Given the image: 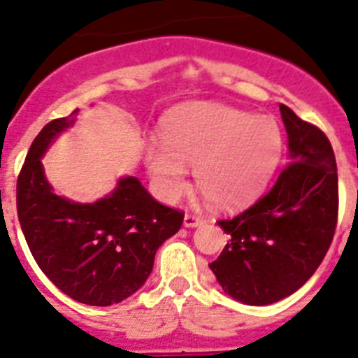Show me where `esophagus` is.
<instances>
[{
    "label": "esophagus",
    "instance_id": "esophagus-1",
    "mask_svg": "<svg viewBox=\"0 0 358 358\" xmlns=\"http://www.w3.org/2000/svg\"><path fill=\"white\" fill-rule=\"evenodd\" d=\"M182 224H185V227H199V225H202V218H199V216H193V215H185Z\"/></svg>",
    "mask_w": 358,
    "mask_h": 358
}]
</instances>
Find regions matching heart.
<instances>
[{
  "mask_svg": "<svg viewBox=\"0 0 358 358\" xmlns=\"http://www.w3.org/2000/svg\"><path fill=\"white\" fill-rule=\"evenodd\" d=\"M162 143L145 149L156 195L173 204L188 192L193 166L196 188L216 209H238L262 193L282 157V131L271 117L218 103L176 108L162 126Z\"/></svg>",
  "mask_w": 358,
  "mask_h": 358,
  "instance_id": "obj_1",
  "label": "heart"
}]
</instances>
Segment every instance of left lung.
I'll return each instance as SVG.
<instances>
[{
	"mask_svg": "<svg viewBox=\"0 0 358 358\" xmlns=\"http://www.w3.org/2000/svg\"><path fill=\"white\" fill-rule=\"evenodd\" d=\"M289 165L268 195L218 225L227 245L209 264L222 289L247 306H270L300 289L332 243L337 165L329 138L280 104Z\"/></svg>",
	"mask_w": 358,
	"mask_h": 358,
	"instance_id": "left-lung-1",
	"label": "left lung"
}]
</instances>
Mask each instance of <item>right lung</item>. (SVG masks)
<instances>
[{
	"label": "right lung",
	"mask_w": 358,
	"mask_h": 358,
	"mask_svg": "<svg viewBox=\"0 0 358 358\" xmlns=\"http://www.w3.org/2000/svg\"><path fill=\"white\" fill-rule=\"evenodd\" d=\"M78 113L45 124L29 147L17 179V216L45 277L72 300L108 307L145 284L157 248L181 229L185 215L154 201L133 176L120 177L96 202L58 195L42 157Z\"/></svg>",
	"instance_id": "add662e5"
}]
</instances>
